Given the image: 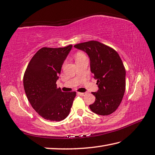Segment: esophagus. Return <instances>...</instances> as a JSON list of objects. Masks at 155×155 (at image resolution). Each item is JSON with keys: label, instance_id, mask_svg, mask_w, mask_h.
I'll return each mask as SVG.
<instances>
[{"label": "esophagus", "instance_id": "obj_1", "mask_svg": "<svg viewBox=\"0 0 155 155\" xmlns=\"http://www.w3.org/2000/svg\"><path fill=\"white\" fill-rule=\"evenodd\" d=\"M85 93H78V95H79L81 96H84L85 95Z\"/></svg>", "mask_w": 155, "mask_h": 155}]
</instances>
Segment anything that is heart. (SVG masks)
I'll use <instances>...</instances> for the list:
<instances>
[{"instance_id":"heart-1","label":"heart","mask_w":155,"mask_h":155,"mask_svg":"<svg viewBox=\"0 0 155 155\" xmlns=\"http://www.w3.org/2000/svg\"><path fill=\"white\" fill-rule=\"evenodd\" d=\"M84 56V54L83 53L78 52V53H77V54H76V58H80V57Z\"/></svg>"}]
</instances>
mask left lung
I'll use <instances>...</instances> for the list:
<instances>
[{"label":"left lung","instance_id":"1","mask_svg":"<svg viewBox=\"0 0 155 155\" xmlns=\"http://www.w3.org/2000/svg\"><path fill=\"white\" fill-rule=\"evenodd\" d=\"M74 47L89 56L91 71L99 87L97 91L92 92L95 101L89 105L91 110L101 116L114 113L122 102L126 89V70L119 54L97 41L83 42Z\"/></svg>","mask_w":155,"mask_h":155}]
</instances>
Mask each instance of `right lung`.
I'll return each mask as SVG.
<instances>
[{
    "instance_id": "add662e5",
    "label": "right lung",
    "mask_w": 155,
    "mask_h": 155,
    "mask_svg": "<svg viewBox=\"0 0 155 155\" xmlns=\"http://www.w3.org/2000/svg\"><path fill=\"white\" fill-rule=\"evenodd\" d=\"M72 45L42 48L30 60L23 77V86L30 104L45 120L60 122L67 117L76 92H62L57 88L64 62Z\"/></svg>"
}]
</instances>
